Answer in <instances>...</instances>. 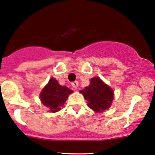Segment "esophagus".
I'll return each mask as SVG.
<instances>
[{
  "label": "esophagus",
  "instance_id": "34e87169",
  "mask_svg": "<svg viewBox=\"0 0 155 155\" xmlns=\"http://www.w3.org/2000/svg\"><path fill=\"white\" fill-rule=\"evenodd\" d=\"M71 85H72L74 88H77V87L79 86V83H78L77 81H76V82H73L71 83Z\"/></svg>",
  "mask_w": 155,
  "mask_h": 155
}]
</instances>
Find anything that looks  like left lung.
Returning a JSON list of instances; mask_svg holds the SVG:
<instances>
[{
    "mask_svg": "<svg viewBox=\"0 0 155 155\" xmlns=\"http://www.w3.org/2000/svg\"><path fill=\"white\" fill-rule=\"evenodd\" d=\"M80 93L87 100V106L95 112H102L110 107L114 99V91L99 77L91 79L90 85Z\"/></svg>",
    "mask_w": 155,
    "mask_h": 155,
    "instance_id": "left-lung-1",
    "label": "left lung"
}]
</instances>
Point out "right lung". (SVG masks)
<instances>
[{"label": "right lung", "mask_w": 155, "mask_h": 155, "mask_svg": "<svg viewBox=\"0 0 155 155\" xmlns=\"http://www.w3.org/2000/svg\"><path fill=\"white\" fill-rule=\"evenodd\" d=\"M73 91L66 86H61L54 78H51L40 94L42 104L50 109V112H57L61 110L69 94Z\"/></svg>", "instance_id": "add662e5"}]
</instances>
